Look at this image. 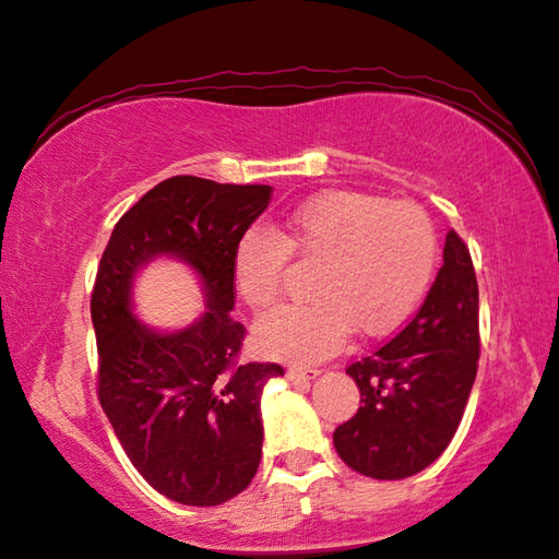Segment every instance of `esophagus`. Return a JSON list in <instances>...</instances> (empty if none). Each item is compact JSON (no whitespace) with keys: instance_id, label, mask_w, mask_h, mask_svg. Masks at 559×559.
Listing matches in <instances>:
<instances>
[{"instance_id":"obj_1","label":"esophagus","mask_w":559,"mask_h":559,"mask_svg":"<svg viewBox=\"0 0 559 559\" xmlns=\"http://www.w3.org/2000/svg\"><path fill=\"white\" fill-rule=\"evenodd\" d=\"M317 374V367H290L288 370V379H314Z\"/></svg>"}]
</instances>
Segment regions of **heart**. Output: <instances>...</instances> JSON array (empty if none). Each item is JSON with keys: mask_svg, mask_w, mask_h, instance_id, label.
<instances>
[{"mask_svg": "<svg viewBox=\"0 0 559 559\" xmlns=\"http://www.w3.org/2000/svg\"><path fill=\"white\" fill-rule=\"evenodd\" d=\"M290 254L319 261L317 300L286 305L254 329L271 358L312 365L336 355L353 326L362 336L396 329L430 286L437 230L408 199L384 201L362 192L307 199L276 228H249L233 252V286L254 310L278 300Z\"/></svg>", "mask_w": 559, "mask_h": 559, "instance_id": "obj_1", "label": "heart"}]
</instances>
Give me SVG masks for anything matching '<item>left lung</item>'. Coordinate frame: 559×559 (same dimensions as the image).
Returning <instances> with one entry per match:
<instances>
[{"mask_svg":"<svg viewBox=\"0 0 559 559\" xmlns=\"http://www.w3.org/2000/svg\"><path fill=\"white\" fill-rule=\"evenodd\" d=\"M478 358L476 271L466 242L449 230L444 264L420 310L389 343L346 367L362 406L334 430L338 456L377 480L430 466L456 435Z\"/></svg>","mask_w":559,"mask_h":559,"instance_id":"8db88e82","label":"left lung"}]
</instances>
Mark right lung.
<instances>
[{
  "label": "right lung",
  "instance_id": "add662e5",
  "mask_svg": "<svg viewBox=\"0 0 559 559\" xmlns=\"http://www.w3.org/2000/svg\"><path fill=\"white\" fill-rule=\"evenodd\" d=\"M269 185H218L194 175L158 182L117 221L91 293L98 401L134 468L160 495L216 507L240 495L261 461L259 399L278 362H240L233 252L264 209ZM185 258L205 281L210 312L156 335L128 312L139 265Z\"/></svg>",
  "mask_w": 559,
  "mask_h": 559
}]
</instances>
